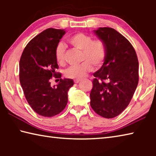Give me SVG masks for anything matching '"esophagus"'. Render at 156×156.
<instances>
[{
	"label": "esophagus",
	"mask_w": 156,
	"mask_h": 156,
	"mask_svg": "<svg viewBox=\"0 0 156 156\" xmlns=\"http://www.w3.org/2000/svg\"><path fill=\"white\" fill-rule=\"evenodd\" d=\"M80 81V79H75V80H73V82H74L75 83H79V82Z\"/></svg>",
	"instance_id": "obj_1"
}]
</instances>
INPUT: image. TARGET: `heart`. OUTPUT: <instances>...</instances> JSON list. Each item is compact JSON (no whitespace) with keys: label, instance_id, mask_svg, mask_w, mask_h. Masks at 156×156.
<instances>
[{"label":"heart","instance_id":"1","mask_svg":"<svg viewBox=\"0 0 156 156\" xmlns=\"http://www.w3.org/2000/svg\"><path fill=\"white\" fill-rule=\"evenodd\" d=\"M71 44L81 50L83 54L81 64L71 66L65 72L68 78L79 79L84 77L91 72L92 65L95 67H101L107 56V47L105 42L101 39H93L92 37L84 33H77L69 38ZM55 58L60 65L65 64V47L58 43L55 49Z\"/></svg>","mask_w":156,"mask_h":156}]
</instances>
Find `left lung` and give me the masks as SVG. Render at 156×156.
I'll return each instance as SVG.
<instances>
[{
  "label": "left lung",
  "instance_id": "8db88e82",
  "mask_svg": "<svg viewBox=\"0 0 156 156\" xmlns=\"http://www.w3.org/2000/svg\"><path fill=\"white\" fill-rule=\"evenodd\" d=\"M94 33L105 42L107 56L94 73L90 105L97 114L113 118L128 106L138 86V57L130 42L114 29L100 27Z\"/></svg>",
  "mask_w": 156,
  "mask_h": 156
}]
</instances>
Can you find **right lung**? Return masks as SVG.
<instances>
[{
    "label": "right lung",
    "mask_w": 156,
    "mask_h": 156,
    "mask_svg": "<svg viewBox=\"0 0 156 156\" xmlns=\"http://www.w3.org/2000/svg\"><path fill=\"white\" fill-rule=\"evenodd\" d=\"M64 30L47 29L29 42L19 63L20 83L25 98L33 110L44 117H53L65 109L72 79L61 78L55 58V49L65 35ZM52 77L59 78L56 87L51 86Z\"/></svg>",
    "instance_id": "1"
}]
</instances>
